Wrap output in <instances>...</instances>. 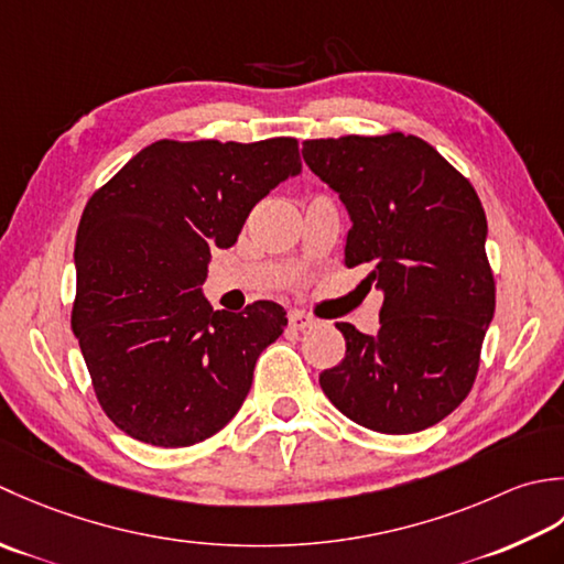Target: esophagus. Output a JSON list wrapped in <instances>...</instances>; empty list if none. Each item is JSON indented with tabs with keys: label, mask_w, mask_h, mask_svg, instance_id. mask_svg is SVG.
Masks as SVG:
<instances>
[{
	"label": "esophagus",
	"mask_w": 564,
	"mask_h": 564,
	"mask_svg": "<svg viewBox=\"0 0 564 564\" xmlns=\"http://www.w3.org/2000/svg\"><path fill=\"white\" fill-rule=\"evenodd\" d=\"M314 326H316V321L312 316H306L304 312H290V328L292 330H308Z\"/></svg>",
	"instance_id": "obj_1"
}]
</instances>
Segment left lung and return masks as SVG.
<instances>
[{
  "label": "left lung",
  "instance_id": "obj_1",
  "mask_svg": "<svg viewBox=\"0 0 564 564\" xmlns=\"http://www.w3.org/2000/svg\"><path fill=\"white\" fill-rule=\"evenodd\" d=\"M304 163L348 209L346 268L384 296L379 330L336 324L346 358L318 375L360 426L404 435L453 413L473 389L494 318L487 216L475 187L416 135L304 141Z\"/></svg>",
  "mask_w": 564,
  "mask_h": 564
}]
</instances>
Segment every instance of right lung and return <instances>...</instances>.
<instances>
[{
  "mask_svg": "<svg viewBox=\"0 0 564 564\" xmlns=\"http://www.w3.org/2000/svg\"><path fill=\"white\" fill-rule=\"evenodd\" d=\"M302 172L294 138L158 141L91 194L75 240L73 330L101 409L160 447L212 438L250 392L284 308L214 312L202 294L214 248L252 206Z\"/></svg>",
  "mask_w": 564,
  "mask_h": 564,
  "instance_id": "right-lung-1",
  "label": "right lung"
}]
</instances>
